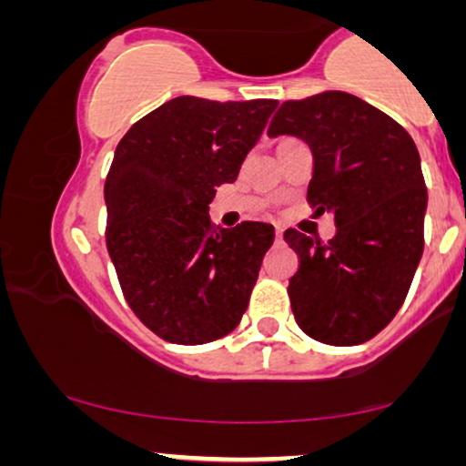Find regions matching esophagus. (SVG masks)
<instances>
[{"label": "esophagus", "instance_id": "1", "mask_svg": "<svg viewBox=\"0 0 466 466\" xmlns=\"http://www.w3.org/2000/svg\"><path fill=\"white\" fill-rule=\"evenodd\" d=\"M283 232H285L283 228L277 226V230H274V234H277V238H279V240H283Z\"/></svg>", "mask_w": 466, "mask_h": 466}]
</instances>
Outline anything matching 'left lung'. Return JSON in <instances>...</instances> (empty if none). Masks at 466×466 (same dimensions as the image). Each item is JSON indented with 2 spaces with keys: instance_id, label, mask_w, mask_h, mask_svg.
Listing matches in <instances>:
<instances>
[{
  "instance_id": "left-lung-1",
  "label": "left lung",
  "mask_w": 466,
  "mask_h": 466,
  "mask_svg": "<svg viewBox=\"0 0 466 466\" xmlns=\"http://www.w3.org/2000/svg\"><path fill=\"white\" fill-rule=\"evenodd\" d=\"M268 135L308 143V202L336 219L327 242L285 232L299 258L287 289L293 317L323 344H363L401 308L422 258L427 186L416 143L390 116L342 90L285 101Z\"/></svg>"
}]
</instances>
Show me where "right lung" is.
Instances as JSON below:
<instances>
[{
    "label": "right lung",
    "mask_w": 466,
    "mask_h": 466,
    "mask_svg": "<svg viewBox=\"0 0 466 466\" xmlns=\"http://www.w3.org/2000/svg\"><path fill=\"white\" fill-rule=\"evenodd\" d=\"M279 101L177 96L135 122L105 179L109 258L147 329L207 344L240 323L274 228H215L208 205L238 177Z\"/></svg>",
    "instance_id": "1"
}]
</instances>
